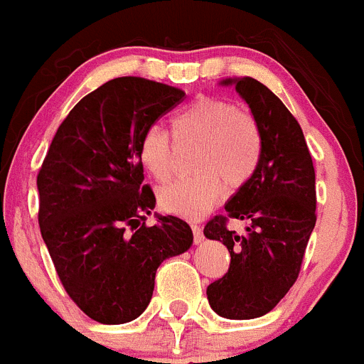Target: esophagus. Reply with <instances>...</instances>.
<instances>
[{"label": "esophagus", "instance_id": "obj_1", "mask_svg": "<svg viewBox=\"0 0 364 364\" xmlns=\"http://www.w3.org/2000/svg\"><path fill=\"white\" fill-rule=\"evenodd\" d=\"M192 227V232H194V243H201L203 239H205V235H203V230L199 225H190Z\"/></svg>", "mask_w": 364, "mask_h": 364}]
</instances>
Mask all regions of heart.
I'll list each match as a JSON object with an SVG mask.
<instances>
[{"instance_id": "heart-1", "label": "heart", "mask_w": 364, "mask_h": 364, "mask_svg": "<svg viewBox=\"0 0 364 364\" xmlns=\"http://www.w3.org/2000/svg\"><path fill=\"white\" fill-rule=\"evenodd\" d=\"M179 145H199L194 178L178 179L159 188L163 210L198 219L214 208L228 190H239L254 178L263 158V132L254 114L230 100L203 96L179 110L172 119ZM137 158L158 181L172 174L174 143L163 127L150 125L139 137Z\"/></svg>"}]
</instances>
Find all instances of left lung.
I'll use <instances>...</instances> for the list:
<instances>
[{"mask_svg":"<svg viewBox=\"0 0 364 364\" xmlns=\"http://www.w3.org/2000/svg\"><path fill=\"white\" fill-rule=\"evenodd\" d=\"M250 107L263 132V158L254 178L227 203L225 215L205 225V235L230 252L228 272L208 284L212 310L227 319L270 312L292 288L316 227V172L303 130L276 94L254 77L223 81ZM248 220L245 235L228 228Z\"/></svg>","mask_w":364,"mask_h":364,"instance_id":"left-lung-1","label":"left lung"}]
</instances>
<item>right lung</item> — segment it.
<instances>
[{
  "label": "right lung",
  "mask_w": 364,
  "mask_h": 364,
  "mask_svg": "<svg viewBox=\"0 0 364 364\" xmlns=\"http://www.w3.org/2000/svg\"><path fill=\"white\" fill-rule=\"evenodd\" d=\"M183 100L181 88L145 77L107 81L68 112L38 172L39 230L58 277L103 325L141 316L159 264L194 239L176 215L145 225L156 198L137 158L146 127Z\"/></svg>",
  "instance_id": "obj_1"
}]
</instances>
